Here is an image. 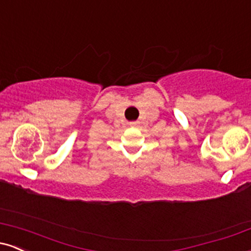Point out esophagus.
<instances>
[{
    "instance_id": "obj_1",
    "label": "esophagus",
    "mask_w": 251,
    "mask_h": 251,
    "mask_svg": "<svg viewBox=\"0 0 251 251\" xmlns=\"http://www.w3.org/2000/svg\"><path fill=\"white\" fill-rule=\"evenodd\" d=\"M138 125H139V122H132V123H129V126H133V127H134V126H138Z\"/></svg>"
}]
</instances>
